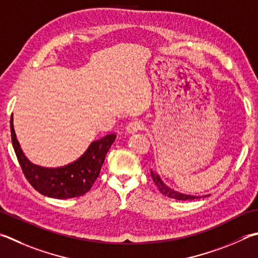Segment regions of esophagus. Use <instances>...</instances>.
<instances>
[{"mask_svg":"<svg viewBox=\"0 0 258 258\" xmlns=\"http://www.w3.org/2000/svg\"><path fill=\"white\" fill-rule=\"evenodd\" d=\"M143 128V123L141 120H133V121H130L126 126V130H127L128 133H135L138 132V131L142 130Z\"/></svg>","mask_w":258,"mask_h":258,"instance_id":"esophagus-1","label":"esophagus"}]
</instances>
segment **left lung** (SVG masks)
Returning a JSON list of instances; mask_svg holds the SVG:
<instances>
[{"instance_id":"1","label":"left lung","mask_w":258,"mask_h":258,"mask_svg":"<svg viewBox=\"0 0 258 258\" xmlns=\"http://www.w3.org/2000/svg\"><path fill=\"white\" fill-rule=\"evenodd\" d=\"M151 177L154 181V184L158 187V189L160 190V193L168 196V198L170 199H175L178 201H187V200H195V199H199V198H195V196H190V195H185V194H181V193H177V191L172 190L169 187L166 186L163 184V181L160 179V177L158 175L154 174V172L151 171Z\"/></svg>"}]
</instances>
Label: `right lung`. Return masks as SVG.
I'll list each match as a JSON object with an SVG mask.
<instances>
[{
    "label": "right lung",
    "instance_id": "add662e5",
    "mask_svg": "<svg viewBox=\"0 0 258 258\" xmlns=\"http://www.w3.org/2000/svg\"><path fill=\"white\" fill-rule=\"evenodd\" d=\"M10 127L13 149L27 180L40 194L59 200L78 198L90 190L116 139L115 134L106 135L89 145L77 161L60 168H44L31 163L23 154L13 128L12 116Z\"/></svg>",
    "mask_w": 258,
    "mask_h": 258
}]
</instances>
